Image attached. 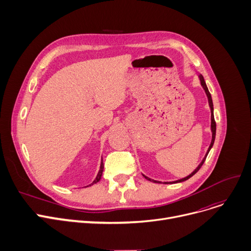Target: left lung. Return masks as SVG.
Listing matches in <instances>:
<instances>
[{
  "mask_svg": "<svg viewBox=\"0 0 251 251\" xmlns=\"http://www.w3.org/2000/svg\"><path fill=\"white\" fill-rule=\"evenodd\" d=\"M199 77H200V80H201V86L203 87V89H204V91H205V94H206V97H207V100H208V104H209V108H210V113H212V115H210V120H212V122H210V129H212V133H213V136H212V142H210V144H209V148H208V150H207V151H206V153H205V155H204V157H203V160L201 161V163L197 166V168L193 171V172L190 174V175H188L187 177H185V178H182V179H179V180H177V181H173V182H164L165 184H173V183H179V182H183V181H186V180H188L189 178H191L195 173H197L199 172V170L201 168V166L203 165V163H204V161H205V159H206V156H207V154H208V152H209V151H210V149L213 148V146H214V142H215V138H216V121H215V117H214V104H213V100H212V96H210V94H209V91H208V89H207V86H206V84H205V81H204V79H203V76L201 75V74H200L199 75ZM144 176V175H143ZM144 178L146 179H148L149 181H152V182H154V183H162L161 181H155V180H152V179H151V178H149V177H147V176H144Z\"/></svg>",
  "mask_w": 251,
  "mask_h": 251,
  "instance_id": "8db88e82",
  "label": "left lung"
}]
</instances>
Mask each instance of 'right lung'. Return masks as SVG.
Masks as SVG:
<instances>
[{"instance_id":"obj_1","label":"right lung","mask_w":251,"mask_h":251,"mask_svg":"<svg viewBox=\"0 0 251 251\" xmlns=\"http://www.w3.org/2000/svg\"><path fill=\"white\" fill-rule=\"evenodd\" d=\"M102 171H103V163H102V159H101V162H100V171H99V173H98V175H97V177H96V179L94 180V182H92L89 186H91V185H94V184H96V183H98L100 180V177H101V175H102ZM86 187H88V186H86Z\"/></svg>"}]
</instances>
